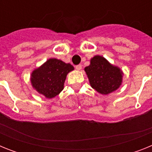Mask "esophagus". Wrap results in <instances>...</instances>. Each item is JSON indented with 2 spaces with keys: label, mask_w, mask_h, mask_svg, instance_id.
Here are the masks:
<instances>
[{
  "label": "esophagus",
  "mask_w": 152,
  "mask_h": 152,
  "mask_svg": "<svg viewBox=\"0 0 152 152\" xmlns=\"http://www.w3.org/2000/svg\"><path fill=\"white\" fill-rule=\"evenodd\" d=\"M75 68H76L77 71H80V70L82 69V65H81V64H78V65H76V66H75Z\"/></svg>",
  "instance_id": "34e87169"
}]
</instances>
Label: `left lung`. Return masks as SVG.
Wrapping results in <instances>:
<instances>
[{"label":"left lung","mask_w":152,"mask_h":152,"mask_svg":"<svg viewBox=\"0 0 152 152\" xmlns=\"http://www.w3.org/2000/svg\"><path fill=\"white\" fill-rule=\"evenodd\" d=\"M84 71L91 88L102 95L116 91L123 83L124 74L120 68L99 55L91 58L90 64L84 68Z\"/></svg>","instance_id":"1"}]
</instances>
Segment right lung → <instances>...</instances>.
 Instances as JSON below:
<instances>
[{
	"mask_svg": "<svg viewBox=\"0 0 152 152\" xmlns=\"http://www.w3.org/2000/svg\"><path fill=\"white\" fill-rule=\"evenodd\" d=\"M74 69L70 63L52 58L32 72L31 85L39 94L51 99L62 91L67 75Z\"/></svg>",
	"mask_w": 152,
	"mask_h": 152,
	"instance_id": "add662e5",
	"label": "right lung"
}]
</instances>
